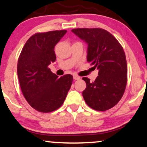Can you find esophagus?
I'll list each match as a JSON object with an SVG mask.
<instances>
[{"label":"esophagus","mask_w":147,"mask_h":147,"mask_svg":"<svg viewBox=\"0 0 147 147\" xmlns=\"http://www.w3.org/2000/svg\"><path fill=\"white\" fill-rule=\"evenodd\" d=\"M73 79H75V80H79L80 79H81V77H79V76H77V75H73Z\"/></svg>","instance_id":"esophagus-1"}]
</instances>
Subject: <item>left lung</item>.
<instances>
[{"label": "left lung", "instance_id": "8db88e82", "mask_svg": "<svg viewBox=\"0 0 147 147\" xmlns=\"http://www.w3.org/2000/svg\"><path fill=\"white\" fill-rule=\"evenodd\" d=\"M72 32L87 45V62L98 70L94 82L83 77L86 88L83 96L89 107L105 111L119 102L127 83L125 52L110 32L101 28H77Z\"/></svg>", "mask_w": 147, "mask_h": 147}]
</instances>
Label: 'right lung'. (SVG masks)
Masks as SVG:
<instances>
[{"instance_id": "add662e5", "label": "right lung", "mask_w": 147, "mask_h": 147, "mask_svg": "<svg viewBox=\"0 0 147 147\" xmlns=\"http://www.w3.org/2000/svg\"><path fill=\"white\" fill-rule=\"evenodd\" d=\"M66 30L36 33L29 38L20 53L18 76L26 100L35 110L50 113L62 105L71 87L73 77L58 79L48 68L56 60L54 47Z\"/></svg>"}]
</instances>
